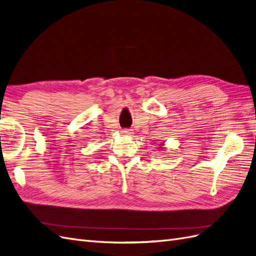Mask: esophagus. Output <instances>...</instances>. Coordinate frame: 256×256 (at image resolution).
Wrapping results in <instances>:
<instances>
[{"mask_svg": "<svg viewBox=\"0 0 256 256\" xmlns=\"http://www.w3.org/2000/svg\"><path fill=\"white\" fill-rule=\"evenodd\" d=\"M122 134H125V136H130V134H132V130H131V129H122Z\"/></svg>", "mask_w": 256, "mask_h": 256, "instance_id": "34e87169", "label": "esophagus"}]
</instances>
